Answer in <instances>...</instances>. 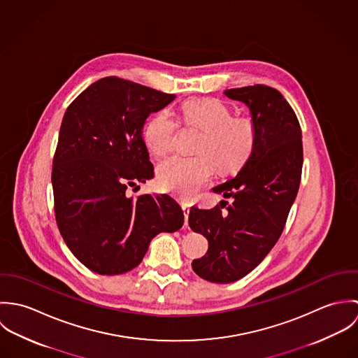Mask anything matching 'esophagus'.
Returning <instances> with one entry per match:
<instances>
[{"instance_id": "esophagus-1", "label": "esophagus", "mask_w": 358, "mask_h": 358, "mask_svg": "<svg viewBox=\"0 0 358 358\" xmlns=\"http://www.w3.org/2000/svg\"><path fill=\"white\" fill-rule=\"evenodd\" d=\"M182 209H183V213H185V224H187V220H189V212H190V206L189 204L182 205Z\"/></svg>"}]
</instances>
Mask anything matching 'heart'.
Here are the masks:
<instances>
[{"mask_svg":"<svg viewBox=\"0 0 358 358\" xmlns=\"http://www.w3.org/2000/svg\"><path fill=\"white\" fill-rule=\"evenodd\" d=\"M182 121L203 131L193 157L173 155L158 166L159 186L189 200L212 175L240 171L254 153L256 125L247 115H231L227 104L213 99H190L180 107ZM178 122L166 113L153 115L143 128V141L150 153L164 157L175 148Z\"/></svg>","mask_w":358,"mask_h":358,"instance_id":"1","label":"heart"}]
</instances>
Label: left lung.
Masks as SVG:
<instances>
[{"instance_id":"obj_1","label":"left lung","mask_w":358,"mask_h":358,"mask_svg":"<svg viewBox=\"0 0 358 358\" xmlns=\"http://www.w3.org/2000/svg\"><path fill=\"white\" fill-rule=\"evenodd\" d=\"M245 103L256 125L254 153L233 179L213 189L233 199L227 208L193 206L189 224L208 240V252L192 263L194 273L210 282H234L271 251L294 204L302 176V129L289 103L274 88L256 84L226 90ZM227 208L226 211L222 208Z\"/></svg>"}]
</instances>
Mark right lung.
Masks as SVG:
<instances>
[{"instance_id":"obj_1","label":"right lung","mask_w":358,"mask_h":358,"mask_svg":"<svg viewBox=\"0 0 358 358\" xmlns=\"http://www.w3.org/2000/svg\"><path fill=\"white\" fill-rule=\"evenodd\" d=\"M173 99L134 81L104 77L63 115L52 165L55 217L73 255L98 274L132 270L158 233L183 226V210L168 194L127 197L129 186L154 178L143 124Z\"/></svg>"}]
</instances>
